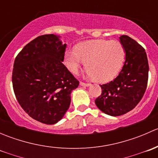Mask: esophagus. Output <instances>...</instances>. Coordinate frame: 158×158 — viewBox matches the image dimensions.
Here are the masks:
<instances>
[{"label":"esophagus","instance_id":"1","mask_svg":"<svg viewBox=\"0 0 158 158\" xmlns=\"http://www.w3.org/2000/svg\"><path fill=\"white\" fill-rule=\"evenodd\" d=\"M79 85H81V86H84V87H88V86H90L91 84L90 83H85V82H81L80 83H79Z\"/></svg>","mask_w":158,"mask_h":158}]
</instances>
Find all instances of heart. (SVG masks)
<instances>
[{"mask_svg": "<svg viewBox=\"0 0 158 158\" xmlns=\"http://www.w3.org/2000/svg\"><path fill=\"white\" fill-rule=\"evenodd\" d=\"M125 56V49L118 41L95 40L79 44L75 49L66 50L64 60L73 74H76L85 63L87 77L105 82L118 74Z\"/></svg>", "mask_w": 158, "mask_h": 158, "instance_id": "1", "label": "heart"}]
</instances>
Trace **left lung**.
Returning a JSON list of instances; mask_svg holds the SVG:
<instances>
[{
	"mask_svg": "<svg viewBox=\"0 0 158 158\" xmlns=\"http://www.w3.org/2000/svg\"><path fill=\"white\" fill-rule=\"evenodd\" d=\"M125 52V61L118 76L101 85L102 95L95 99L97 107L111 116L128 112L142 98L148 79V62L144 49L126 35L119 37Z\"/></svg>",
	"mask_w": 158,
	"mask_h": 158,
	"instance_id": "1",
	"label": "left lung"
}]
</instances>
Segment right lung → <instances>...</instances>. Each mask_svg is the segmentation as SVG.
<instances>
[{
  "label": "right lung",
  "mask_w": 158,
  "mask_h": 158,
  "mask_svg": "<svg viewBox=\"0 0 158 158\" xmlns=\"http://www.w3.org/2000/svg\"><path fill=\"white\" fill-rule=\"evenodd\" d=\"M66 44L60 36H40L27 44L15 59L12 82L22 109L47 125L61 120L71 102V92L79 86L62 62Z\"/></svg>",
  "instance_id": "right-lung-1"
}]
</instances>
